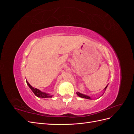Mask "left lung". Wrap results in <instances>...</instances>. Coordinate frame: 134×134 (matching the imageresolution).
I'll return each mask as SVG.
<instances>
[{"instance_id": "8db88e82", "label": "left lung", "mask_w": 134, "mask_h": 134, "mask_svg": "<svg viewBox=\"0 0 134 134\" xmlns=\"http://www.w3.org/2000/svg\"><path fill=\"white\" fill-rule=\"evenodd\" d=\"M108 85L107 86L105 87L104 88V92H105V91H106V88H107V86H108ZM104 93H103V94H104ZM76 94L78 95L79 97H81V98H86V99H92V98H91V97H90V96H87V95H86V94H82V93H79V92H76ZM102 94V95H103ZM101 97V96H100Z\"/></svg>"}]
</instances>
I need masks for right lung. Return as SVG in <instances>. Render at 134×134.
I'll list each match as a JSON object with an SVG mask.
<instances>
[{
	"instance_id": "obj_1",
	"label": "right lung",
	"mask_w": 134,
	"mask_h": 134,
	"mask_svg": "<svg viewBox=\"0 0 134 134\" xmlns=\"http://www.w3.org/2000/svg\"><path fill=\"white\" fill-rule=\"evenodd\" d=\"M26 82H27V84L28 86V87H30V88L32 90V91L34 92L35 96H36L37 97H39V98H51V97H52V96H53L52 95H50V94H48V93H47L43 92L40 90H38V89L31 86V85H30V84L28 83L27 80H26Z\"/></svg>"
}]
</instances>
